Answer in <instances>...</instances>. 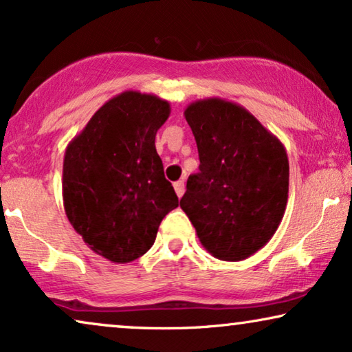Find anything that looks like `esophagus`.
<instances>
[{"label": "esophagus", "mask_w": 352, "mask_h": 352, "mask_svg": "<svg viewBox=\"0 0 352 352\" xmlns=\"http://www.w3.org/2000/svg\"><path fill=\"white\" fill-rule=\"evenodd\" d=\"M175 190H176V195L181 199V197L184 195V190H186L184 181H177V182H175Z\"/></svg>", "instance_id": "esophagus-1"}]
</instances>
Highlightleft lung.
Wrapping results in <instances>:
<instances>
[{"mask_svg": "<svg viewBox=\"0 0 352 352\" xmlns=\"http://www.w3.org/2000/svg\"><path fill=\"white\" fill-rule=\"evenodd\" d=\"M184 117L195 136L200 171L187 179L181 208L206 252L221 261H242L272 239L285 213V147L230 100H195Z\"/></svg>", "mask_w": 352, "mask_h": 352, "instance_id": "left-lung-1", "label": "left lung"}]
</instances>
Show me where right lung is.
Masks as SVG:
<instances>
[{"label": "right lung", "instance_id": "1", "mask_svg": "<svg viewBox=\"0 0 352 352\" xmlns=\"http://www.w3.org/2000/svg\"><path fill=\"white\" fill-rule=\"evenodd\" d=\"M170 112L168 100L124 91L107 100L65 148L67 218L94 253L112 263L147 253L162 219L179 205L155 148Z\"/></svg>", "mask_w": 352, "mask_h": 352}]
</instances>
